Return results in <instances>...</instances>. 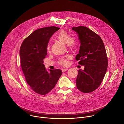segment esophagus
<instances>
[{"instance_id":"34e87169","label":"esophagus","mask_w":124,"mask_h":124,"mask_svg":"<svg viewBox=\"0 0 124 124\" xmlns=\"http://www.w3.org/2000/svg\"><path fill=\"white\" fill-rule=\"evenodd\" d=\"M68 70V69H62V72L63 73H64V72H65L66 70Z\"/></svg>"}]
</instances>
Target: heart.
Masks as SVG:
<instances>
[{
  "instance_id": "b5f03b06",
  "label": "heart",
  "mask_w": 124,
  "mask_h": 124,
  "mask_svg": "<svg viewBox=\"0 0 124 124\" xmlns=\"http://www.w3.org/2000/svg\"><path fill=\"white\" fill-rule=\"evenodd\" d=\"M57 39L61 43L66 44L67 46L70 48L74 47L76 44V40L73 37H70V35L65 30L60 31L57 35ZM47 50L49 49V46L47 47ZM68 57H67V59ZM60 63L63 66H67L68 65V61L66 59H62L60 60Z\"/></svg>"
}]
</instances>
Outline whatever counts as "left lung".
I'll return each mask as SVG.
<instances>
[{"mask_svg": "<svg viewBox=\"0 0 124 124\" xmlns=\"http://www.w3.org/2000/svg\"><path fill=\"white\" fill-rule=\"evenodd\" d=\"M77 33L80 43L79 54L76 59L84 66L78 70L76 79L78 89L83 93L94 91L101 84L108 66V60L101 38L85 26L72 27Z\"/></svg>", "mask_w": 124, "mask_h": 124, "instance_id": "1", "label": "left lung"}]
</instances>
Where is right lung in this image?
I'll return each instance as SVG.
<instances>
[{
    "instance_id": "1",
    "label": "right lung",
    "mask_w": 124,
    "mask_h": 124,
    "mask_svg": "<svg viewBox=\"0 0 124 124\" xmlns=\"http://www.w3.org/2000/svg\"><path fill=\"white\" fill-rule=\"evenodd\" d=\"M60 28L50 26L34 31L23 41L20 50L22 69L31 89L44 95L54 88L62 75L60 69L49 70L43 64L49 40Z\"/></svg>"
}]
</instances>
